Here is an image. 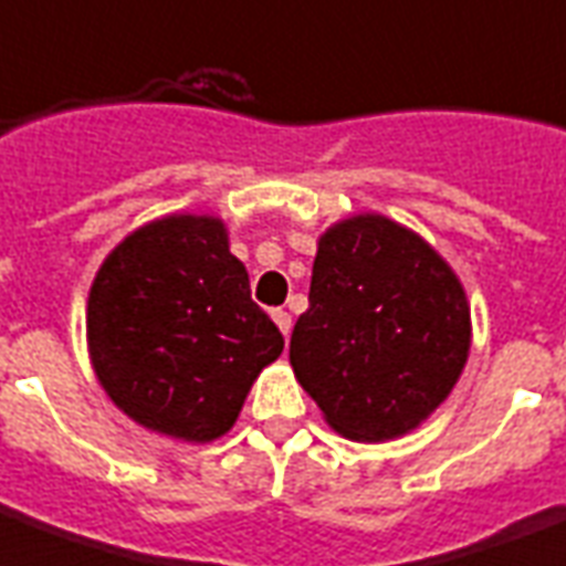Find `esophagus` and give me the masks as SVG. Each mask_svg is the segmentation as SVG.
<instances>
[{
	"instance_id": "obj_1",
	"label": "esophagus",
	"mask_w": 566,
	"mask_h": 566,
	"mask_svg": "<svg viewBox=\"0 0 566 566\" xmlns=\"http://www.w3.org/2000/svg\"><path fill=\"white\" fill-rule=\"evenodd\" d=\"M272 317H274V324H277L280 333H283V335L292 333V315H289L286 310H274Z\"/></svg>"
}]
</instances>
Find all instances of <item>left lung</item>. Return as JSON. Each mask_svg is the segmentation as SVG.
<instances>
[{"label":"left lung","instance_id":"obj_1","mask_svg":"<svg viewBox=\"0 0 566 566\" xmlns=\"http://www.w3.org/2000/svg\"><path fill=\"white\" fill-rule=\"evenodd\" d=\"M469 349V297L431 242L381 213L321 233L289 361L335 433L387 442L419 428L454 390Z\"/></svg>","mask_w":566,"mask_h":566}]
</instances>
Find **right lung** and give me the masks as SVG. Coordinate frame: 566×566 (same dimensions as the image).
<instances>
[{
    "instance_id": "1",
    "label": "right lung",
    "mask_w": 566,
    "mask_h": 566,
    "mask_svg": "<svg viewBox=\"0 0 566 566\" xmlns=\"http://www.w3.org/2000/svg\"><path fill=\"white\" fill-rule=\"evenodd\" d=\"M86 344L115 408L199 446L231 431L256 376L283 353L226 222L210 213H170L126 233L88 289Z\"/></svg>"
}]
</instances>
